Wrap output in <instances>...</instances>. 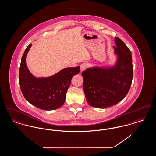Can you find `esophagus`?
I'll return each mask as SVG.
<instances>
[{
  "instance_id": "obj_1",
  "label": "esophagus",
  "mask_w": 156,
  "mask_h": 156,
  "mask_svg": "<svg viewBox=\"0 0 156 156\" xmlns=\"http://www.w3.org/2000/svg\"><path fill=\"white\" fill-rule=\"evenodd\" d=\"M88 67V64L87 63H86V62H83V63H82L81 64V66H80V68H81V71H84V70H85Z\"/></svg>"
}]
</instances>
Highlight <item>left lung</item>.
<instances>
[{
    "label": "left lung",
    "mask_w": 156,
    "mask_h": 156,
    "mask_svg": "<svg viewBox=\"0 0 156 156\" xmlns=\"http://www.w3.org/2000/svg\"><path fill=\"white\" fill-rule=\"evenodd\" d=\"M117 59L113 66L93 67L82 73L87 101L94 108H105L119 103L127 94L133 79L132 53L123 41L115 38Z\"/></svg>",
    "instance_id": "left-lung-1"
}]
</instances>
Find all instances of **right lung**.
<instances>
[{
	"instance_id": "obj_1",
	"label": "right lung",
	"mask_w": 156,
	"mask_h": 156,
	"mask_svg": "<svg viewBox=\"0 0 156 156\" xmlns=\"http://www.w3.org/2000/svg\"><path fill=\"white\" fill-rule=\"evenodd\" d=\"M31 47L30 44L23 55L19 70L23 95L30 104L40 109H57L64 103L71 79L80 73V67L66 68L51 76L37 78L30 73L26 62Z\"/></svg>"
}]
</instances>
